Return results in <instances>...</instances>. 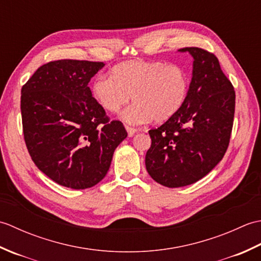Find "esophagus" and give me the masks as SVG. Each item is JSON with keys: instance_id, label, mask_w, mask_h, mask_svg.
<instances>
[{"instance_id": "esophagus-1", "label": "esophagus", "mask_w": 261, "mask_h": 261, "mask_svg": "<svg viewBox=\"0 0 261 261\" xmlns=\"http://www.w3.org/2000/svg\"><path fill=\"white\" fill-rule=\"evenodd\" d=\"M125 129H126V131H127V136L129 137H134L135 136V134L137 132V130L135 129V127H131V126H125Z\"/></svg>"}]
</instances>
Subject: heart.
<instances>
[{"mask_svg": "<svg viewBox=\"0 0 261 261\" xmlns=\"http://www.w3.org/2000/svg\"><path fill=\"white\" fill-rule=\"evenodd\" d=\"M188 85L187 71L179 65L135 60L115 66L111 76H97L92 93L109 113L119 112L132 96L135 103L121 116L127 123L141 124L173 118L186 101Z\"/></svg>", "mask_w": 261, "mask_h": 261, "instance_id": "obj_1", "label": "heart"}]
</instances>
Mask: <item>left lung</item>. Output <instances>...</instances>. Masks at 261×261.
Instances as JSON below:
<instances>
[{
	"instance_id": "obj_1",
	"label": "left lung",
	"mask_w": 261,
	"mask_h": 261,
	"mask_svg": "<svg viewBox=\"0 0 261 261\" xmlns=\"http://www.w3.org/2000/svg\"><path fill=\"white\" fill-rule=\"evenodd\" d=\"M194 58L193 76L181 109L157 129L149 130L151 146L146 168L166 187L191 185L206 176L229 147L236 93L212 53L186 47Z\"/></svg>"
}]
</instances>
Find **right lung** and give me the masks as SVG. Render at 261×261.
I'll return each mask as SVG.
<instances>
[{"label": "right lung", "mask_w": 261, "mask_h": 261, "mask_svg": "<svg viewBox=\"0 0 261 261\" xmlns=\"http://www.w3.org/2000/svg\"><path fill=\"white\" fill-rule=\"evenodd\" d=\"M104 63L62 59L39 67L21 90L24 141L32 162L57 184L85 190L101 181L127 134L88 87Z\"/></svg>", "instance_id": "right-lung-1"}]
</instances>
